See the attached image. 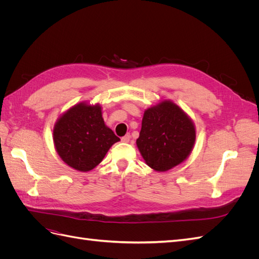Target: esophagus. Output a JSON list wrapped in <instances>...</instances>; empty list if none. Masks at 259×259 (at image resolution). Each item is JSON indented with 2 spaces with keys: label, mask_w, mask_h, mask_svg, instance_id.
Returning <instances> with one entry per match:
<instances>
[{
  "label": "esophagus",
  "mask_w": 259,
  "mask_h": 259,
  "mask_svg": "<svg viewBox=\"0 0 259 259\" xmlns=\"http://www.w3.org/2000/svg\"><path fill=\"white\" fill-rule=\"evenodd\" d=\"M130 139H131V135L130 134H127V135H125L124 137H122V142L123 143H128L130 142Z\"/></svg>",
  "instance_id": "34e87169"
}]
</instances>
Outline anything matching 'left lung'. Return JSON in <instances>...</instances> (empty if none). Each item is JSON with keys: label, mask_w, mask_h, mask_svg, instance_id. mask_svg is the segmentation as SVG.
I'll return each mask as SVG.
<instances>
[{"label": "left lung", "mask_w": 259, "mask_h": 259, "mask_svg": "<svg viewBox=\"0 0 259 259\" xmlns=\"http://www.w3.org/2000/svg\"><path fill=\"white\" fill-rule=\"evenodd\" d=\"M193 121L171 100L145 110L136 145L147 165L166 171L183 163L195 143Z\"/></svg>", "instance_id": "8db88e82"}]
</instances>
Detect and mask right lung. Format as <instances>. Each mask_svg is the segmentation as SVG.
Segmentation results:
<instances>
[{
	"mask_svg": "<svg viewBox=\"0 0 259 259\" xmlns=\"http://www.w3.org/2000/svg\"><path fill=\"white\" fill-rule=\"evenodd\" d=\"M54 146L67 165L89 171L103 161L109 149L120 140L105 124L101 106L86 101L62 113L53 130Z\"/></svg>",
	"mask_w": 259,
	"mask_h": 259,
	"instance_id": "obj_1",
	"label": "right lung"
}]
</instances>
